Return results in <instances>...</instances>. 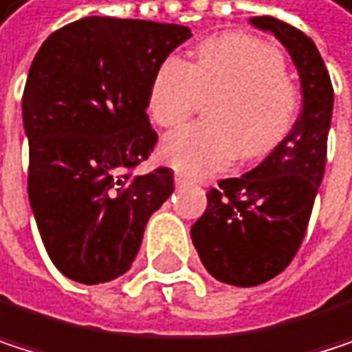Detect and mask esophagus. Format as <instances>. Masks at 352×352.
I'll return each mask as SVG.
<instances>
[{"label": "esophagus", "mask_w": 352, "mask_h": 352, "mask_svg": "<svg viewBox=\"0 0 352 352\" xmlns=\"http://www.w3.org/2000/svg\"><path fill=\"white\" fill-rule=\"evenodd\" d=\"M174 182H176L178 186H182V184H188V176H184V174L176 172V174H174Z\"/></svg>", "instance_id": "34e87169"}]
</instances>
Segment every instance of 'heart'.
Segmentation results:
<instances>
[{
	"label": "heart",
	"mask_w": 352,
	"mask_h": 352,
	"mask_svg": "<svg viewBox=\"0 0 352 352\" xmlns=\"http://www.w3.org/2000/svg\"><path fill=\"white\" fill-rule=\"evenodd\" d=\"M283 57L250 34H221L199 45L195 61L168 57L155 72L147 108L166 129L182 124L201 102L209 120L170 133L164 157L190 176L228 168L238 155L254 160L270 153L297 116V89L283 74Z\"/></svg>",
	"instance_id": "1"
}]
</instances>
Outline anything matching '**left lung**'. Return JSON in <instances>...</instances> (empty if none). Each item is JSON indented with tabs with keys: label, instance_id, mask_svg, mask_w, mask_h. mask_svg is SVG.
<instances>
[{
	"label": "left lung",
	"instance_id": "1",
	"mask_svg": "<svg viewBox=\"0 0 352 352\" xmlns=\"http://www.w3.org/2000/svg\"><path fill=\"white\" fill-rule=\"evenodd\" d=\"M291 55L301 82V114L289 135L240 178L207 192V209L190 228L201 263L217 280L256 287L297 254L326 168L334 89L318 47L272 16L250 18Z\"/></svg>",
	"mask_w": 352,
	"mask_h": 352
}]
</instances>
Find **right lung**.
Here are the masks:
<instances>
[{
  "label": "right lung",
  "mask_w": 352,
  "mask_h": 352,
  "mask_svg": "<svg viewBox=\"0 0 352 352\" xmlns=\"http://www.w3.org/2000/svg\"><path fill=\"white\" fill-rule=\"evenodd\" d=\"M190 28L89 16L38 49L22 96L28 199L53 264L108 283L135 261L149 217L174 190L170 168L133 176L155 147L153 76Z\"/></svg>",
  "instance_id": "add662e5"
}]
</instances>
